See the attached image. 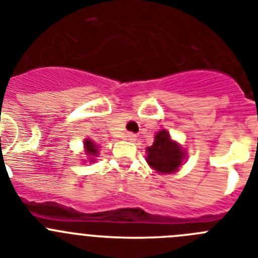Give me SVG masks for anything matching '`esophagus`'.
<instances>
[{
	"label": "esophagus",
	"instance_id": "obj_1",
	"mask_svg": "<svg viewBox=\"0 0 258 258\" xmlns=\"http://www.w3.org/2000/svg\"><path fill=\"white\" fill-rule=\"evenodd\" d=\"M125 137H126L127 141H134L137 138V136L134 133H126V136Z\"/></svg>",
	"mask_w": 258,
	"mask_h": 258
}]
</instances>
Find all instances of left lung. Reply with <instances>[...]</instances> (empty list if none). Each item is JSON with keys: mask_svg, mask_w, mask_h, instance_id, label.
Segmentation results:
<instances>
[{"mask_svg": "<svg viewBox=\"0 0 258 258\" xmlns=\"http://www.w3.org/2000/svg\"><path fill=\"white\" fill-rule=\"evenodd\" d=\"M184 152L170 140L169 133L160 131L155 136V142L147 149V163L160 173H173L178 169Z\"/></svg>", "mask_w": 258, "mask_h": 258, "instance_id": "8db88e82", "label": "left lung"}]
</instances>
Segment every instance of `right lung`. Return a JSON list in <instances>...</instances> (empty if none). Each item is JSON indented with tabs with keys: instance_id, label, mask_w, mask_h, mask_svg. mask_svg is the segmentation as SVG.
<instances>
[{
	"instance_id": "right-lung-1",
	"label": "right lung",
	"mask_w": 258,
	"mask_h": 258,
	"mask_svg": "<svg viewBox=\"0 0 258 258\" xmlns=\"http://www.w3.org/2000/svg\"><path fill=\"white\" fill-rule=\"evenodd\" d=\"M85 149H86V152H88L89 155H92V156H94L95 154H97V146L94 145V143L92 142V141H85Z\"/></svg>"
}]
</instances>
